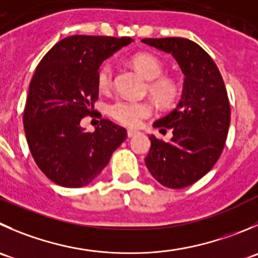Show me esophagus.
Segmentation results:
<instances>
[{
    "mask_svg": "<svg viewBox=\"0 0 258 258\" xmlns=\"http://www.w3.org/2000/svg\"><path fill=\"white\" fill-rule=\"evenodd\" d=\"M136 135H139V132L134 131V130H128V131H127V136H128L130 139L135 137V136H136Z\"/></svg>",
    "mask_w": 258,
    "mask_h": 258,
    "instance_id": "34e87169",
    "label": "esophagus"
}]
</instances>
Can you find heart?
<instances>
[{"label": "heart", "instance_id": "b5f03b06", "mask_svg": "<svg viewBox=\"0 0 258 258\" xmlns=\"http://www.w3.org/2000/svg\"><path fill=\"white\" fill-rule=\"evenodd\" d=\"M134 66L149 79V91L160 103L170 104L177 96V86L172 79L165 78L164 64L152 54H137L132 59ZM114 67L111 61L103 62L97 73V84L101 91H109L113 86ZM109 114L114 121L126 127H137L142 119L149 118L154 107L149 102H136L130 99H117L109 106Z\"/></svg>", "mask_w": 258, "mask_h": 258}]
</instances>
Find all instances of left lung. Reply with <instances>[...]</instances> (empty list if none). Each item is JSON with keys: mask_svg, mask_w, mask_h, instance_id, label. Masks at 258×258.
I'll list each match as a JSON object with an SVG mask.
<instances>
[{"mask_svg": "<svg viewBox=\"0 0 258 258\" xmlns=\"http://www.w3.org/2000/svg\"><path fill=\"white\" fill-rule=\"evenodd\" d=\"M142 42L169 52L184 78L177 106L155 127L172 130L169 142L149 137L147 169L161 185L181 189L198 181L223 151L231 122V107L223 78L208 52L182 37L142 39Z\"/></svg>", "mask_w": 258, "mask_h": 258, "instance_id": "obj_1", "label": "left lung"}]
</instances>
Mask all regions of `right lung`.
Returning a JSON list of instances; mask_svg holds the SVG:
<instances>
[{
    "label": "right lung",
    "instance_id": "1",
    "mask_svg": "<svg viewBox=\"0 0 258 258\" xmlns=\"http://www.w3.org/2000/svg\"><path fill=\"white\" fill-rule=\"evenodd\" d=\"M132 41L74 35L56 42L39 62L22 119L35 162L55 184H89L126 140V130L109 119H101L94 132L84 131L81 121L98 99L97 73L103 60Z\"/></svg>",
    "mask_w": 258,
    "mask_h": 258
}]
</instances>
